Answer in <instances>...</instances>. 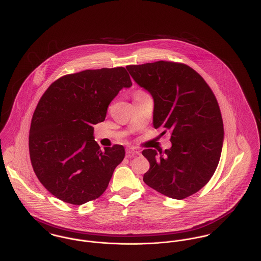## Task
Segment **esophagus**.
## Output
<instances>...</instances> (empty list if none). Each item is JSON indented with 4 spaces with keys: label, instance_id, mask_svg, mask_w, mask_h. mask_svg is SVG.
Segmentation results:
<instances>
[{
    "label": "esophagus",
    "instance_id": "esophagus-1",
    "mask_svg": "<svg viewBox=\"0 0 261 261\" xmlns=\"http://www.w3.org/2000/svg\"><path fill=\"white\" fill-rule=\"evenodd\" d=\"M140 153H141V150H140V149L133 148V149H130L127 151L126 158H133V156H135V155H139Z\"/></svg>",
    "mask_w": 261,
    "mask_h": 261
}]
</instances>
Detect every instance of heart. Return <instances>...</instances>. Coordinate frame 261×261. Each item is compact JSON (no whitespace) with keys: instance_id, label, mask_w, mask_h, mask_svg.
<instances>
[{"instance_id":"heart-1","label":"heart","mask_w":261,"mask_h":261,"mask_svg":"<svg viewBox=\"0 0 261 261\" xmlns=\"http://www.w3.org/2000/svg\"><path fill=\"white\" fill-rule=\"evenodd\" d=\"M140 93H143V92H141V91H139V92H137L136 94H140Z\"/></svg>"}]
</instances>
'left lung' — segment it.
<instances>
[{"mask_svg": "<svg viewBox=\"0 0 261 261\" xmlns=\"http://www.w3.org/2000/svg\"><path fill=\"white\" fill-rule=\"evenodd\" d=\"M153 98L154 128L171 135V149H147L144 182L159 193L182 200L197 193L218 166L224 129L218 101L203 77L183 63L156 61L126 66Z\"/></svg>", "mask_w": 261, "mask_h": 261, "instance_id": "8db88e82", "label": "left lung"}]
</instances>
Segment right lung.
Listing matches in <instances>:
<instances>
[{
  "label": "right lung",
  "instance_id": "obj_1",
  "mask_svg": "<svg viewBox=\"0 0 261 261\" xmlns=\"http://www.w3.org/2000/svg\"><path fill=\"white\" fill-rule=\"evenodd\" d=\"M124 67L89 69L55 80L33 113L29 152L41 184L59 200L82 205L100 197L125 151L100 149L93 124L106 119L112 99L132 86Z\"/></svg>",
  "mask_w": 261,
  "mask_h": 261
}]
</instances>
